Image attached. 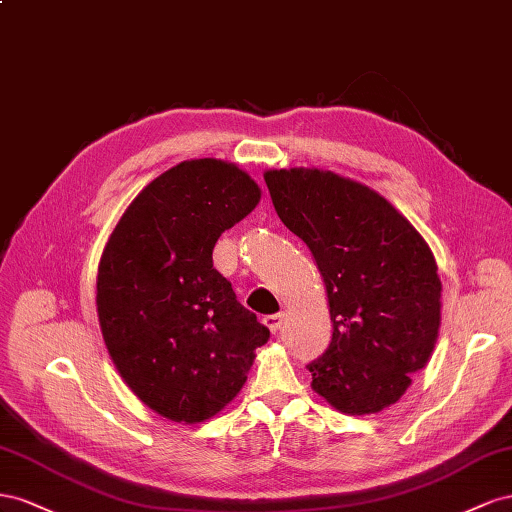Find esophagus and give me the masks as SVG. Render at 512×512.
<instances>
[{"mask_svg": "<svg viewBox=\"0 0 512 512\" xmlns=\"http://www.w3.org/2000/svg\"><path fill=\"white\" fill-rule=\"evenodd\" d=\"M283 321H285V315H283V313H274V315H266V317H264V324L270 328L272 334H276V332L281 330Z\"/></svg>", "mask_w": 512, "mask_h": 512, "instance_id": "1", "label": "esophagus"}]
</instances>
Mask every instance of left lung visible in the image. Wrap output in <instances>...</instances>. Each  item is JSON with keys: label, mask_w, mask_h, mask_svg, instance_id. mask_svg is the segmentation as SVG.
<instances>
[{"label": "left lung", "mask_w": 512, "mask_h": 512, "mask_svg": "<svg viewBox=\"0 0 512 512\" xmlns=\"http://www.w3.org/2000/svg\"><path fill=\"white\" fill-rule=\"evenodd\" d=\"M264 180L328 291L332 341L309 364L313 390L343 414L382 412L425 367L440 330L431 248L369 186L319 169H274Z\"/></svg>", "instance_id": "8db88e82"}]
</instances>
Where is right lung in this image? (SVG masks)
I'll return each mask as SVG.
<instances>
[{
  "label": "right lung",
  "instance_id": "obj_1",
  "mask_svg": "<svg viewBox=\"0 0 512 512\" xmlns=\"http://www.w3.org/2000/svg\"><path fill=\"white\" fill-rule=\"evenodd\" d=\"M248 173L184 160L130 203L102 251L98 321L128 388L175 422H203L236 397L270 330L214 268L221 233L259 203Z\"/></svg>",
  "mask_w": 512,
  "mask_h": 512
}]
</instances>
